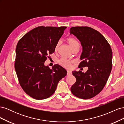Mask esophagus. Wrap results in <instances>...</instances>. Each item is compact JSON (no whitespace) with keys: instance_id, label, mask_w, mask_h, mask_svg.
Segmentation results:
<instances>
[{"instance_id":"1","label":"esophagus","mask_w":124,"mask_h":124,"mask_svg":"<svg viewBox=\"0 0 124 124\" xmlns=\"http://www.w3.org/2000/svg\"><path fill=\"white\" fill-rule=\"evenodd\" d=\"M71 74H72V72H71L70 71H67V76H70Z\"/></svg>"}]
</instances>
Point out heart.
I'll return each instance as SVG.
<instances>
[{"mask_svg":"<svg viewBox=\"0 0 124 124\" xmlns=\"http://www.w3.org/2000/svg\"><path fill=\"white\" fill-rule=\"evenodd\" d=\"M67 41L73 51H74L76 49L79 50L80 47V44L77 39H75L74 38H69L67 39ZM60 44H61V42L59 41L56 46V47H55L56 51H57L58 50ZM73 62H74L73 60L67 59L65 58H62L61 59H60L58 61L59 64L61 66H62V67H65L66 68H70L71 64H72Z\"/></svg>","mask_w":124,"mask_h":124,"instance_id":"heart-1","label":"heart"}]
</instances>
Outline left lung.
<instances>
[{"instance_id":"1","label":"left lung","mask_w":124,"mask_h":124,"mask_svg":"<svg viewBox=\"0 0 124 124\" xmlns=\"http://www.w3.org/2000/svg\"><path fill=\"white\" fill-rule=\"evenodd\" d=\"M70 32L80 41L83 47L78 68L88 67L85 73L73 71L76 82L71 92L78 98H92L102 91L109 77L112 68L111 47L106 38L91 27H73Z\"/></svg>"}]
</instances>
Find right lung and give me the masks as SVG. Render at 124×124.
I'll use <instances>...</instances> for the list:
<instances>
[{"instance_id":"obj_1","label":"right lung","mask_w":124,"mask_h":124,"mask_svg":"<svg viewBox=\"0 0 124 124\" xmlns=\"http://www.w3.org/2000/svg\"><path fill=\"white\" fill-rule=\"evenodd\" d=\"M66 28L65 26H39L18 41L15 69L22 89L33 98L41 100L50 97L54 93L59 81L67 75V71L57 64L52 69L44 65L48 55L55 52Z\"/></svg>"}]
</instances>
